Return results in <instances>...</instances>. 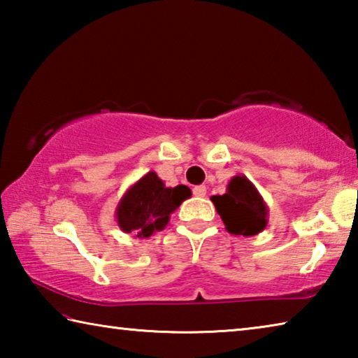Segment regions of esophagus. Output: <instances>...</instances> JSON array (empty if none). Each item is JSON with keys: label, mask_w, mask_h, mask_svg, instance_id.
Listing matches in <instances>:
<instances>
[{"label": "esophagus", "mask_w": 358, "mask_h": 358, "mask_svg": "<svg viewBox=\"0 0 358 358\" xmlns=\"http://www.w3.org/2000/svg\"><path fill=\"white\" fill-rule=\"evenodd\" d=\"M192 194L196 197H205V194H207V187H205V186H196L192 189Z\"/></svg>", "instance_id": "1"}]
</instances>
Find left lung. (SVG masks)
<instances>
[{
    "label": "left lung",
    "mask_w": 358,
    "mask_h": 358,
    "mask_svg": "<svg viewBox=\"0 0 358 358\" xmlns=\"http://www.w3.org/2000/svg\"><path fill=\"white\" fill-rule=\"evenodd\" d=\"M217 215L232 235L252 237L266 229L268 224V207L245 175H235L230 178L222 196H211Z\"/></svg>",
    "instance_id": "8db88e82"
}]
</instances>
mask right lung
<instances>
[{
    "instance_id": "obj_1",
    "label": "right lung",
    "mask_w": 358,
    "mask_h": 358,
    "mask_svg": "<svg viewBox=\"0 0 358 358\" xmlns=\"http://www.w3.org/2000/svg\"><path fill=\"white\" fill-rule=\"evenodd\" d=\"M189 197V187L185 185L167 187L151 171L126 189L115 210V220L123 232L134 234L137 238H148L164 230L171 215Z\"/></svg>"
}]
</instances>
